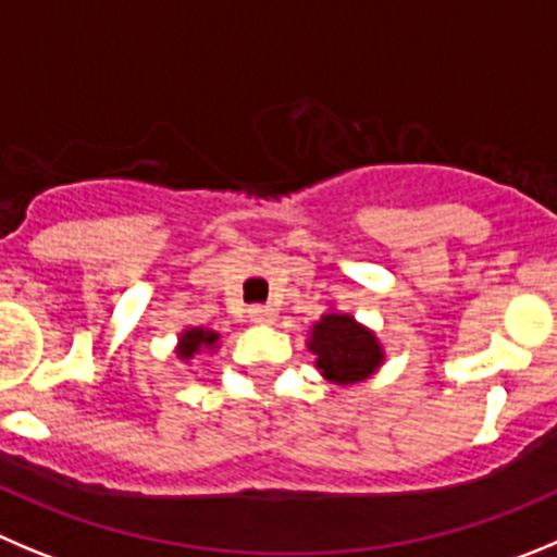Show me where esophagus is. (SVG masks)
<instances>
[{"label": "esophagus", "instance_id": "obj_1", "mask_svg": "<svg viewBox=\"0 0 557 557\" xmlns=\"http://www.w3.org/2000/svg\"><path fill=\"white\" fill-rule=\"evenodd\" d=\"M247 315L252 324H274V315L277 313L272 308H249Z\"/></svg>", "mask_w": 557, "mask_h": 557}]
</instances>
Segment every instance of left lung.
<instances>
[{"mask_svg": "<svg viewBox=\"0 0 557 557\" xmlns=\"http://www.w3.org/2000/svg\"><path fill=\"white\" fill-rule=\"evenodd\" d=\"M308 349L315 355L321 376L335 384H355L382 366L376 335L346 313H326L315 321Z\"/></svg>", "mask_w": 557, "mask_h": 557, "instance_id": "obj_1", "label": "left lung"}]
</instances>
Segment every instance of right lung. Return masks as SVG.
Here are the masks:
<instances>
[{
  "mask_svg": "<svg viewBox=\"0 0 557 557\" xmlns=\"http://www.w3.org/2000/svg\"><path fill=\"white\" fill-rule=\"evenodd\" d=\"M220 341V335L211 330H202V326H191V330H186L184 335H181V343H178V357L181 360H191V357L197 355L200 349H211L214 343Z\"/></svg>",
  "mask_w": 557,
  "mask_h": 557,
  "instance_id": "right-lung-1",
  "label": "right lung"
}]
</instances>
